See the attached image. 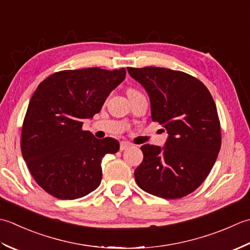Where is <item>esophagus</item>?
Returning a JSON list of instances; mask_svg holds the SVG:
<instances>
[{
    "mask_svg": "<svg viewBox=\"0 0 250 250\" xmlns=\"http://www.w3.org/2000/svg\"><path fill=\"white\" fill-rule=\"evenodd\" d=\"M128 147H130V145L128 144V142L126 141H122L121 145H120V150L121 151H124V150H127Z\"/></svg>",
    "mask_w": 250,
    "mask_h": 250,
    "instance_id": "1",
    "label": "esophagus"
}]
</instances>
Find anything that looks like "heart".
I'll return each mask as SVG.
<instances>
[{
    "label": "heart",
    "mask_w": 250,
    "mask_h": 250,
    "mask_svg": "<svg viewBox=\"0 0 250 250\" xmlns=\"http://www.w3.org/2000/svg\"><path fill=\"white\" fill-rule=\"evenodd\" d=\"M128 91H136V90H134V89H129Z\"/></svg>",
    "instance_id": "1"
}]
</instances>
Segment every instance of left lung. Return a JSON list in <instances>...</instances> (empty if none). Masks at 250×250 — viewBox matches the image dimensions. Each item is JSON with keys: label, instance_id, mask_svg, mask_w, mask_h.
I'll use <instances>...</instances> for the list:
<instances>
[{"label": "left lung", "instance_id": "obj_1", "mask_svg": "<svg viewBox=\"0 0 250 250\" xmlns=\"http://www.w3.org/2000/svg\"><path fill=\"white\" fill-rule=\"evenodd\" d=\"M150 98L151 119L164 125L163 146L144 145L135 180L163 198H180L196 190L209 174L221 146L216 104L201 81L165 68H127Z\"/></svg>", "mask_w": 250, "mask_h": 250}]
</instances>
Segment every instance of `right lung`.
Listing matches in <instances>:
<instances>
[{
  "mask_svg": "<svg viewBox=\"0 0 250 250\" xmlns=\"http://www.w3.org/2000/svg\"><path fill=\"white\" fill-rule=\"evenodd\" d=\"M126 70H65L45 79L28 105L21 130V152L34 180L60 200L95 191L103 178L101 162L120 149L113 138L97 139L82 129L99 113Z\"/></svg>",
  "mask_w": 250,
  "mask_h": 250,
  "instance_id": "obj_1",
  "label": "right lung"
}]
</instances>
